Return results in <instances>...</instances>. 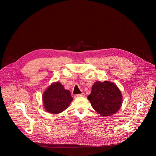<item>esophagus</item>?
I'll list each match as a JSON object with an SVG mask.
<instances>
[{"instance_id":"1","label":"esophagus","mask_w":156,"mask_h":156,"mask_svg":"<svg viewBox=\"0 0 156 156\" xmlns=\"http://www.w3.org/2000/svg\"><path fill=\"white\" fill-rule=\"evenodd\" d=\"M85 96V94L84 93H81V94H76V97H84Z\"/></svg>"}]
</instances>
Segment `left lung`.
Wrapping results in <instances>:
<instances>
[{
    "mask_svg": "<svg viewBox=\"0 0 156 156\" xmlns=\"http://www.w3.org/2000/svg\"><path fill=\"white\" fill-rule=\"evenodd\" d=\"M87 99L96 112L104 117L116 113L122 102V95L119 87L107 81L94 83Z\"/></svg>",
    "mask_w": 156,
    "mask_h": 156,
    "instance_id": "left-lung-1",
    "label": "left lung"
}]
</instances>
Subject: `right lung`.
<instances>
[{"label":"right lung","mask_w":156,"mask_h":156,"mask_svg":"<svg viewBox=\"0 0 156 156\" xmlns=\"http://www.w3.org/2000/svg\"><path fill=\"white\" fill-rule=\"evenodd\" d=\"M44 106L51 114H59L67 108L73 98L70 92L66 90L60 83L52 84L42 96Z\"/></svg>","instance_id":"1"}]
</instances>
